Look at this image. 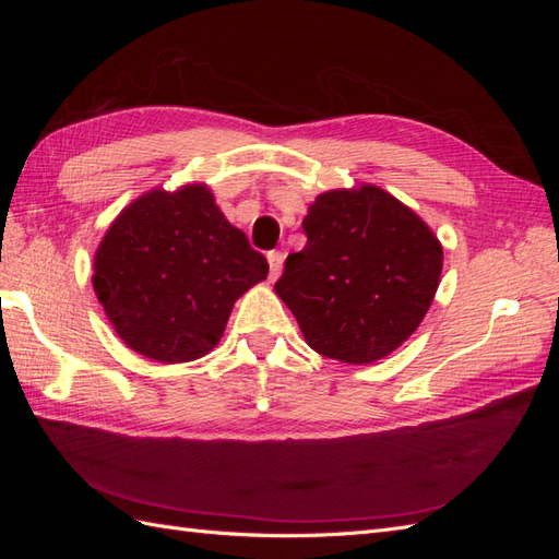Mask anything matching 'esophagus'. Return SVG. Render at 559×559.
Here are the masks:
<instances>
[{
  "instance_id": "obj_1",
  "label": "esophagus",
  "mask_w": 559,
  "mask_h": 559,
  "mask_svg": "<svg viewBox=\"0 0 559 559\" xmlns=\"http://www.w3.org/2000/svg\"><path fill=\"white\" fill-rule=\"evenodd\" d=\"M267 265H270V280H277L282 267H284V253L282 251H270L267 253Z\"/></svg>"
}]
</instances>
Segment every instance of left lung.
<instances>
[{
  "instance_id": "8db88e82",
  "label": "left lung",
  "mask_w": 559,
  "mask_h": 559,
  "mask_svg": "<svg viewBox=\"0 0 559 559\" xmlns=\"http://www.w3.org/2000/svg\"><path fill=\"white\" fill-rule=\"evenodd\" d=\"M308 245L275 282L308 345L329 359L370 364L394 352L427 314L443 267L429 226L378 186L321 193L302 218Z\"/></svg>"
}]
</instances>
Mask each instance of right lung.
I'll use <instances>...</instances> for the list:
<instances>
[{
    "label": "right lung",
    "mask_w": 559,
    "mask_h": 559,
    "mask_svg": "<svg viewBox=\"0 0 559 559\" xmlns=\"http://www.w3.org/2000/svg\"><path fill=\"white\" fill-rule=\"evenodd\" d=\"M265 277L263 253L195 183L123 210L95 253L93 286L128 347L179 364L222 341L233 302Z\"/></svg>",
    "instance_id": "add662e5"
}]
</instances>
